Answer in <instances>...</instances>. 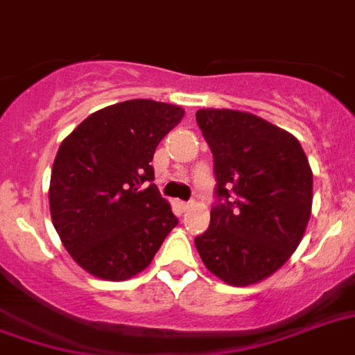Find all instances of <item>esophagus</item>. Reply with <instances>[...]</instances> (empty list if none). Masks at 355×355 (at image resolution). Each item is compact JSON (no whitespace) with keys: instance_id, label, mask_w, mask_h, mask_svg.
<instances>
[{"instance_id":"1","label":"esophagus","mask_w":355,"mask_h":355,"mask_svg":"<svg viewBox=\"0 0 355 355\" xmlns=\"http://www.w3.org/2000/svg\"><path fill=\"white\" fill-rule=\"evenodd\" d=\"M178 207H180L182 211H187V209L191 207V202H178Z\"/></svg>"}]
</instances>
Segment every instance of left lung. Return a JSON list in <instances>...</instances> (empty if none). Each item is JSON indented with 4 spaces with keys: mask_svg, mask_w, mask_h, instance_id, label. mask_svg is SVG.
Masks as SVG:
<instances>
[{
    "mask_svg": "<svg viewBox=\"0 0 355 355\" xmlns=\"http://www.w3.org/2000/svg\"><path fill=\"white\" fill-rule=\"evenodd\" d=\"M197 123L213 153L217 202L195 246L226 284H255L301 243L312 213V169L297 138L252 112L200 109Z\"/></svg>",
    "mask_w": 355,
    "mask_h": 355,
    "instance_id": "left-lung-1",
    "label": "left lung"
}]
</instances>
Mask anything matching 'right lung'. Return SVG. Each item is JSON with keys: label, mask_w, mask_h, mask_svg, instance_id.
Segmentation results:
<instances>
[{"label": "right lung", "mask_w": 355, "mask_h": 355, "mask_svg": "<svg viewBox=\"0 0 355 355\" xmlns=\"http://www.w3.org/2000/svg\"><path fill=\"white\" fill-rule=\"evenodd\" d=\"M182 116L178 105L128 100L93 112L58 149L51 217L65 250L94 277L140 273L178 224L153 184L151 162Z\"/></svg>", "instance_id": "1"}]
</instances>
